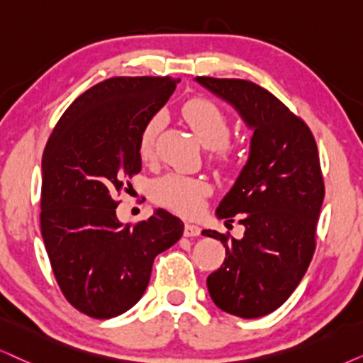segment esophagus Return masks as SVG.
<instances>
[{"label":"esophagus","instance_id":"34e87169","mask_svg":"<svg viewBox=\"0 0 363 363\" xmlns=\"http://www.w3.org/2000/svg\"><path fill=\"white\" fill-rule=\"evenodd\" d=\"M199 235H201V228L199 226H196V224H192V223H186L184 236L194 238V236H199Z\"/></svg>","mask_w":363,"mask_h":363}]
</instances>
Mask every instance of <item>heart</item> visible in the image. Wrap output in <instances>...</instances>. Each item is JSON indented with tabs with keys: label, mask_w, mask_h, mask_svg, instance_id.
Instances as JSON below:
<instances>
[{
	"label": "heart",
	"mask_w": 363,
	"mask_h": 363,
	"mask_svg": "<svg viewBox=\"0 0 363 363\" xmlns=\"http://www.w3.org/2000/svg\"><path fill=\"white\" fill-rule=\"evenodd\" d=\"M182 117L189 123L197 140L204 147H218L219 155L229 157V149L224 142L231 134V123L224 110L208 99H192L182 107ZM160 127V116L150 117L142 127L139 135V154L149 157L152 154L154 140ZM223 145L221 146L220 144ZM150 194L155 203L174 213L192 216L199 213L204 199L211 194V184L206 179L182 176V174H166L152 182Z\"/></svg>",
	"instance_id": "b5f03b06"
}]
</instances>
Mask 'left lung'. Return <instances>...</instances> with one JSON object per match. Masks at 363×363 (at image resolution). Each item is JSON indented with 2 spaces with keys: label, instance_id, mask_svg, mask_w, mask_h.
I'll use <instances>...</instances> for the list:
<instances>
[{
  "label": "left lung",
  "instance_id": "8db88e82",
  "mask_svg": "<svg viewBox=\"0 0 363 363\" xmlns=\"http://www.w3.org/2000/svg\"><path fill=\"white\" fill-rule=\"evenodd\" d=\"M196 82L231 105L253 130L246 164L216 209L219 219L231 223L238 216L245 236L235 240L213 229L203 235L226 247L221 268L208 277L214 305L229 315L259 318L290 298L313 258L325 197L318 149L308 125L253 82Z\"/></svg>",
  "mask_w": 363,
  "mask_h": 363
}]
</instances>
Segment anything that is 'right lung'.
<instances>
[{"label":"right lung","mask_w":363,"mask_h":363,"mask_svg":"<svg viewBox=\"0 0 363 363\" xmlns=\"http://www.w3.org/2000/svg\"><path fill=\"white\" fill-rule=\"evenodd\" d=\"M171 77H113L65 110L41 159V236L68 303L91 318L125 313L144 295L154 258L181 240L184 224L154 209L130 226L117 194L140 171L142 127L166 105Z\"/></svg>","instance_id":"add662e5"}]
</instances>
